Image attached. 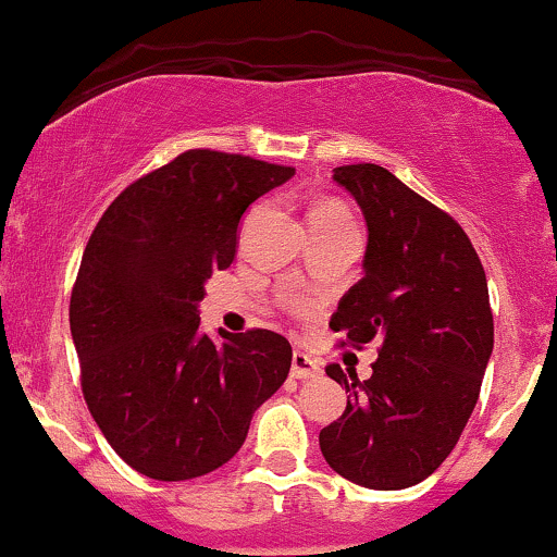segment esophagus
<instances>
[{
  "label": "esophagus",
  "instance_id": "1",
  "mask_svg": "<svg viewBox=\"0 0 557 557\" xmlns=\"http://www.w3.org/2000/svg\"><path fill=\"white\" fill-rule=\"evenodd\" d=\"M320 375V364L312 357H307L305 351H294L292 355V377L299 381H310V377Z\"/></svg>",
  "mask_w": 557,
  "mask_h": 557
}]
</instances>
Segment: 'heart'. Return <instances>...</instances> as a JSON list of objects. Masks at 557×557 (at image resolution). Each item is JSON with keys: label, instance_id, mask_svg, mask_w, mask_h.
Returning <instances> with one entry per match:
<instances>
[{"label": "heart", "instance_id": "obj_1", "mask_svg": "<svg viewBox=\"0 0 557 557\" xmlns=\"http://www.w3.org/2000/svg\"><path fill=\"white\" fill-rule=\"evenodd\" d=\"M310 219H320V221H351V215L342 202H320L315 211L310 213Z\"/></svg>", "mask_w": 557, "mask_h": 557}]
</instances>
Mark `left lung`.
<instances>
[{"mask_svg": "<svg viewBox=\"0 0 557 557\" xmlns=\"http://www.w3.org/2000/svg\"><path fill=\"white\" fill-rule=\"evenodd\" d=\"M368 221L364 276L344 294L331 329L342 346L381 342L372 375L329 364L346 409L320 430L333 472L370 490H404L448 459L480 398L493 355L485 268L454 215L388 169H333Z\"/></svg>", "mask_w": 557, "mask_h": 557, "instance_id": "obj_1", "label": "left lung"}]
</instances>
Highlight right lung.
I'll use <instances>...</instances> for the list:
<instances>
[{
  "label": "right lung",
  "instance_id": "1",
  "mask_svg": "<svg viewBox=\"0 0 557 557\" xmlns=\"http://www.w3.org/2000/svg\"><path fill=\"white\" fill-rule=\"evenodd\" d=\"M242 153L195 148L124 187L103 211L70 297L85 404L109 446L161 482L224 467L255 409L292 368L278 333L200 331L213 271L232 265L242 215L292 180Z\"/></svg>",
  "mask_w": 557,
  "mask_h": 557
}]
</instances>
